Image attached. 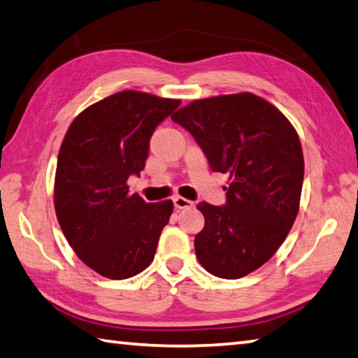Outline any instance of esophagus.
Returning <instances> with one entry per match:
<instances>
[{"mask_svg": "<svg viewBox=\"0 0 358 358\" xmlns=\"http://www.w3.org/2000/svg\"><path fill=\"white\" fill-rule=\"evenodd\" d=\"M173 205H175V208H177V210H185V208H191L194 205V201L177 196V197H173Z\"/></svg>", "mask_w": 358, "mask_h": 358, "instance_id": "obj_1", "label": "esophagus"}]
</instances>
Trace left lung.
I'll return each instance as SVG.
<instances>
[{"mask_svg": "<svg viewBox=\"0 0 358 358\" xmlns=\"http://www.w3.org/2000/svg\"><path fill=\"white\" fill-rule=\"evenodd\" d=\"M172 120L230 180L224 206L197 205L205 217L194 239L200 264L220 278L250 274L274 255L297 216L303 155L294 127L250 92L196 100Z\"/></svg>", "mask_w": 358, "mask_h": 358, "instance_id": "1", "label": "left lung"}]
</instances>
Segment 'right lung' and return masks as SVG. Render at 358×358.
Returning <instances> with one entry per match:
<instances>
[{"mask_svg":"<svg viewBox=\"0 0 358 358\" xmlns=\"http://www.w3.org/2000/svg\"><path fill=\"white\" fill-rule=\"evenodd\" d=\"M180 100L122 90L75 117L55 177L57 220L78 258L113 280L153 262L172 200L147 203L129 194L128 177L145 167L150 138Z\"/></svg>","mask_w":358,"mask_h":358,"instance_id":"right-lung-1","label":"right lung"}]
</instances>
